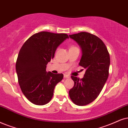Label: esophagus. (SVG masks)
Wrapping results in <instances>:
<instances>
[{"label":"esophagus","mask_w":128,"mask_h":128,"mask_svg":"<svg viewBox=\"0 0 128 128\" xmlns=\"http://www.w3.org/2000/svg\"><path fill=\"white\" fill-rule=\"evenodd\" d=\"M64 77L66 78H69L70 77L69 76H68L67 74H64Z\"/></svg>","instance_id":"1"}]
</instances>
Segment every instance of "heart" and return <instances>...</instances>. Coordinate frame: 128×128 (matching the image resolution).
<instances>
[{
    "mask_svg": "<svg viewBox=\"0 0 128 128\" xmlns=\"http://www.w3.org/2000/svg\"><path fill=\"white\" fill-rule=\"evenodd\" d=\"M77 48V47H76V46H72L70 47V49H72V48Z\"/></svg>",
    "mask_w": 128,
    "mask_h": 128,
    "instance_id": "1",
    "label": "heart"
}]
</instances>
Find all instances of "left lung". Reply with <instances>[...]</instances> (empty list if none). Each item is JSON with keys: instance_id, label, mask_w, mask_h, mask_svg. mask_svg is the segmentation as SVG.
I'll list each match as a JSON object with an SVG mask.
<instances>
[{"instance_id": "1", "label": "left lung", "mask_w": 128, "mask_h": 128, "mask_svg": "<svg viewBox=\"0 0 128 128\" xmlns=\"http://www.w3.org/2000/svg\"><path fill=\"white\" fill-rule=\"evenodd\" d=\"M69 36L82 48L79 65L86 69L83 78L71 77L74 85L69 96L74 104L85 106L98 98L108 80L110 56L104 42L96 35L82 32Z\"/></svg>"}]
</instances>
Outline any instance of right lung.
<instances>
[{
  "instance_id": "obj_1",
  "label": "right lung",
  "mask_w": 128,
  "mask_h": 128,
  "mask_svg": "<svg viewBox=\"0 0 128 128\" xmlns=\"http://www.w3.org/2000/svg\"><path fill=\"white\" fill-rule=\"evenodd\" d=\"M69 37L66 34L42 31L32 35L24 44L16 62L18 83L22 93L33 104L44 105L51 100L62 74L46 72L56 48Z\"/></svg>"
}]
</instances>
